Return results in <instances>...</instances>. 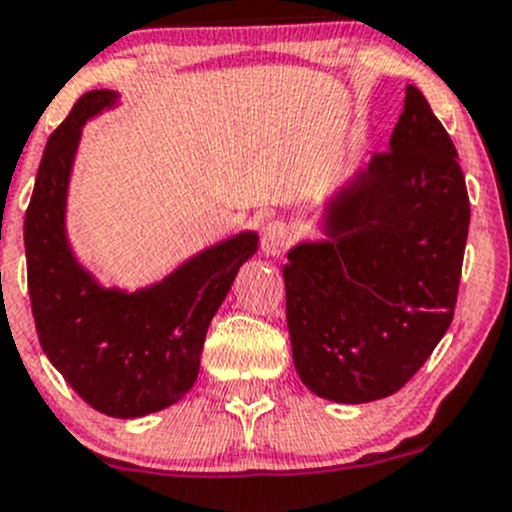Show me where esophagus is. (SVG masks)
I'll return each mask as SVG.
<instances>
[{"label": "esophagus", "mask_w": 512, "mask_h": 512, "mask_svg": "<svg viewBox=\"0 0 512 512\" xmlns=\"http://www.w3.org/2000/svg\"><path fill=\"white\" fill-rule=\"evenodd\" d=\"M295 241V231L283 219L268 221L261 229V249L268 256H281Z\"/></svg>", "instance_id": "esophagus-1"}]
</instances>
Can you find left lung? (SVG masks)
I'll return each instance as SVG.
<instances>
[{"label": "left lung", "instance_id": "left-lung-1", "mask_svg": "<svg viewBox=\"0 0 512 512\" xmlns=\"http://www.w3.org/2000/svg\"><path fill=\"white\" fill-rule=\"evenodd\" d=\"M466 177L419 88L370 167L330 204V241L288 254L293 362L310 392L362 404L399 392L449 330L466 251Z\"/></svg>", "mask_w": 512, "mask_h": 512}]
</instances>
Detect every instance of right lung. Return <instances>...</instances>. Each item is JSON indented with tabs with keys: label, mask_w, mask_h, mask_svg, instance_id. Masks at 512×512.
Returning <instances> with one entry per match:
<instances>
[{
	"label": "right lung",
	"mask_w": 512,
	"mask_h": 512,
	"mask_svg": "<svg viewBox=\"0 0 512 512\" xmlns=\"http://www.w3.org/2000/svg\"><path fill=\"white\" fill-rule=\"evenodd\" d=\"M113 103L110 91L83 93L46 142L24 217L26 281L51 365L93 409L135 419L170 407L197 382L209 323L258 236L221 241L145 291H103L68 251L63 207L81 125Z\"/></svg>",
	"instance_id": "add662e5"
}]
</instances>
